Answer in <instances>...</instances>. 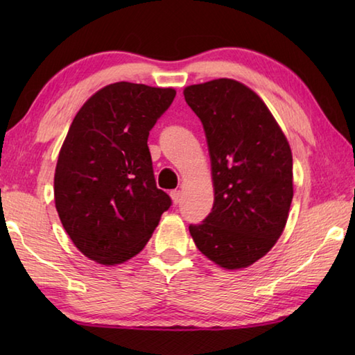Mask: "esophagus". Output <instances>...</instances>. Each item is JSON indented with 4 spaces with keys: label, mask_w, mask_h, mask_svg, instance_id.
<instances>
[{
    "label": "esophagus",
    "mask_w": 355,
    "mask_h": 355,
    "mask_svg": "<svg viewBox=\"0 0 355 355\" xmlns=\"http://www.w3.org/2000/svg\"><path fill=\"white\" fill-rule=\"evenodd\" d=\"M171 198L173 201V205H178V202L182 201V192H180V191H172L171 192Z\"/></svg>",
    "instance_id": "34e87169"
}]
</instances>
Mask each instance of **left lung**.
Returning a JSON list of instances; mask_svg holds the SVG:
<instances>
[{
    "instance_id": "left-lung-1",
    "label": "left lung",
    "mask_w": 355,
    "mask_h": 355,
    "mask_svg": "<svg viewBox=\"0 0 355 355\" xmlns=\"http://www.w3.org/2000/svg\"><path fill=\"white\" fill-rule=\"evenodd\" d=\"M183 94L205 128L215 189L212 212L189 232L210 261L245 268L271 250L286 224L290 145L267 105L238 80H209Z\"/></svg>"
}]
</instances>
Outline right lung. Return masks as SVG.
I'll return each instance as SVG.
<instances>
[{"label":"right lung","instance_id":"right-lung-1","mask_svg":"<svg viewBox=\"0 0 355 355\" xmlns=\"http://www.w3.org/2000/svg\"><path fill=\"white\" fill-rule=\"evenodd\" d=\"M173 97V88L116 82L73 119L58 157L55 205L73 244L92 261L131 259L171 207L155 184L148 137Z\"/></svg>","mask_w":355,"mask_h":355}]
</instances>
